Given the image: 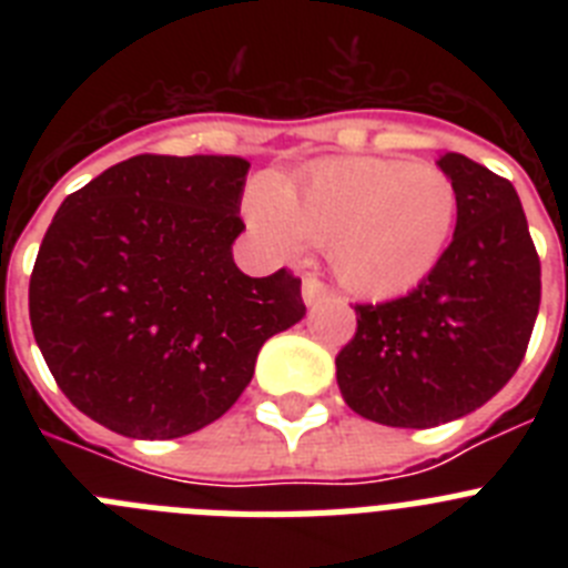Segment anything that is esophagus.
I'll return each mask as SVG.
<instances>
[{
	"label": "esophagus",
	"instance_id": "1",
	"mask_svg": "<svg viewBox=\"0 0 568 568\" xmlns=\"http://www.w3.org/2000/svg\"><path fill=\"white\" fill-rule=\"evenodd\" d=\"M327 293L329 287L318 278V275H304V281H301V295H304V304H307V307H315L318 301L327 298Z\"/></svg>",
	"mask_w": 568,
	"mask_h": 568
}]
</instances>
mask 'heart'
<instances>
[{
    "instance_id": "b5f03b06",
    "label": "heart",
    "mask_w": 568,
    "mask_h": 568,
    "mask_svg": "<svg viewBox=\"0 0 568 568\" xmlns=\"http://www.w3.org/2000/svg\"><path fill=\"white\" fill-rule=\"evenodd\" d=\"M247 219L281 255L310 241L329 247L335 275L364 298H393L438 267L455 219L458 187L435 164L400 159H329L287 187L253 184Z\"/></svg>"
}]
</instances>
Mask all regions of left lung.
I'll list each match as a JSON object with an SVG mask.
<instances>
[{
  "label": "left lung",
  "instance_id": "obj_1",
  "mask_svg": "<svg viewBox=\"0 0 568 568\" xmlns=\"http://www.w3.org/2000/svg\"><path fill=\"white\" fill-rule=\"evenodd\" d=\"M458 222L438 267L413 293L355 304L335 358L346 406L384 426L426 429L484 406L518 373L540 307V258L509 179L440 155Z\"/></svg>",
  "mask_w": 568,
  "mask_h": 568
}]
</instances>
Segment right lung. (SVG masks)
Instances as JSON below:
<instances>
[{"label":"right lung","mask_w":568,"mask_h":568,"mask_svg":"<svg viewBox=\"0 0 568 568\" xmlns=\"http://www.w3.org/2000/svg\"><path fill=\"white\" fill-rule=\"evenodd\" d=\"M250 164L142 153L70 193L30 273V327L79 413L128 438L168 440L222 418L261 344L307 307L281 267L233 261Z\"/></svg>","instance_id":"1"}]
</instances>
